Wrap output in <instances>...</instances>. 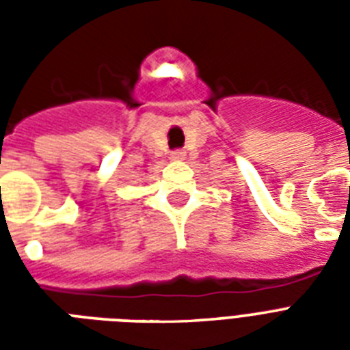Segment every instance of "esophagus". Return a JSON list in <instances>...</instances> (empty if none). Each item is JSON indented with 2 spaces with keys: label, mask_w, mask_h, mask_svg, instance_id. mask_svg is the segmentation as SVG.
Returning <instances> with one entry per match:
<instances>
[{
  "label": "esophagus",
  "mask_w": 350,
  "mask_h": 350,
  "mask_svg": "<svg viewBox=\"0 0 350 350\" xmlns=\"http://www.w3.org/2000/svg\"><path fill=\"white\" fill-rule=\"evenodd\" d=\"M185 158V152H181V150H174L172 152V159H183Z\"/></svg>",
  "instance_id": "1"
}]
</instances>
